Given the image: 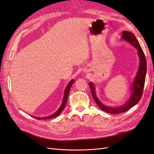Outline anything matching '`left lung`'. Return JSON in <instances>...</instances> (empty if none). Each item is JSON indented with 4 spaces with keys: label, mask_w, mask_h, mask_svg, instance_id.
Returning a JSON list of instances; mask_svg holds the SVG:
<instances>
[{
    "label": "left lung",
    "mask_w": 154,
    "mask_h": 154,
    "mask_svg": "<svg viewBox=\"0 0 154 154\" xmlns=\"http://www.w3.org/2000/svg\"><path fill=\"white\" fill-rule=\"evenodd\" d=\"M122 34V38L129 42L130 44H132L137 49L139 57L140 58V65H139V67L136 77L135 78L133 83L132 96L130 97V100L124 105L116 107V108H112V107L105 106L101 103L100 100L96 97V95L95 94L94 86L93 85L92 83H89V87L91 88L92 95L93 97H94V100H95L97 105L100 107V109L102 110L113 114H120L127 112L135 105H136L139 101V100H141L143 92V88L144 86V82H145L146 72V60L145 56H144L143 51L140 44H139V42L136 38V36L134 35L132 32L127 31H123Z\"/></svg>",
    "instance_id": "8db88e82"
}]
</instances>
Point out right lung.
<instances>
[{
    "instance_id": "right-lung-1",
    "label": "right lung",
    "mask_w": 154,
    "mask_h": 154,
    "mask_svg": "<svg viewBox=\"0 0 154 154\" xmlns=\"http://www.w3.org/2000/svg\"><path fill=\"white\" fill-rule=\"evenodd\" d=\"M74 80H71V82H69V84L67 85L66 90H65V92H64V96H63V101H62V103L61 105V106H60V107L59 108V109L55 113H54L53 114L49 116H48V117H44V118H38V117H35V119H39V120H41V119H51V118H54L55 117H57V116H58L60 113L62 112V110L64 109L65 107H66V103H67V97H68V95H69V91H70V88H71L72 85L74 83Z\"/></svg>"
}]
</instances>
